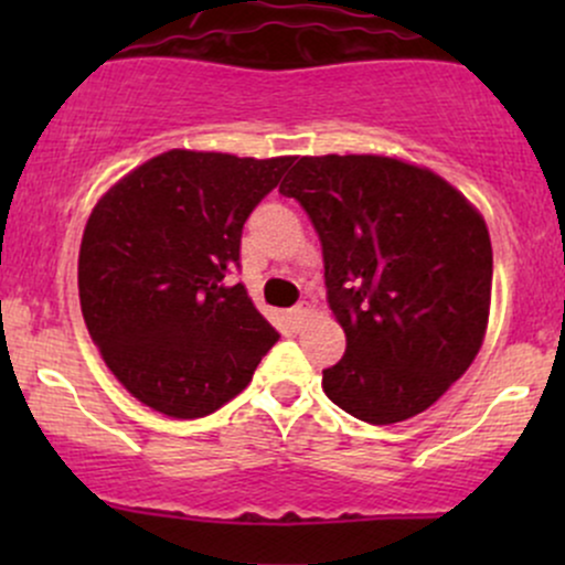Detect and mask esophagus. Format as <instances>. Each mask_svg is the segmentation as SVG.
<instances>
[{
    "label": "esophagus",
    "mask_w": 565,
    "mask_h": 565,
    "mask_svg": "<svg viewBox=\"0 0 565 565\" xmlns=\"http://www.w3.org/2000/svg\"><path fill=\"white\" fill-rule=\"evenodd\" d=\"M308 313H310V310L305 308V305H295V308H289V321H291V327L300 329L302 323L308 321Z\"/></svg>",
    "instance_id": "1"
}]
</instances>
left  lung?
<instances>
[{"mask_svg":"<svg viewBox=\"0 0 565 565\" xmlns=\"http://www.w3.org/2000/svg\"><path fill=\"white\" fill-rule=\"evenodd\" d=\"M278 191L319 233L329 308L348 337L323 393L369 425L436 404L489 323L483 217L436 172L372 153L302 157Z\"/></svg>","mask_w":565,"mask_h":565,"instance_id":"8db88e82","label":"left lung"}]
</instances>
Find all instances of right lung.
<instances>
[{"label":"right lung","instance_id":"right-lung-1","mask_svg":"<svg viewBox=\"0 0 565 565\" xmlns=\"http://www.w3.org/2000/svg\"><path fill=\"white\" fill-rule=\"evenodd\" d=\"M291 161L174 148L97 201L79 249L84 323L146 406L206 417L249 385L278 342L228 276L242 268L246 217Z\"/></svg>","mask_w":565,"mask_h":565}]
</instances>
